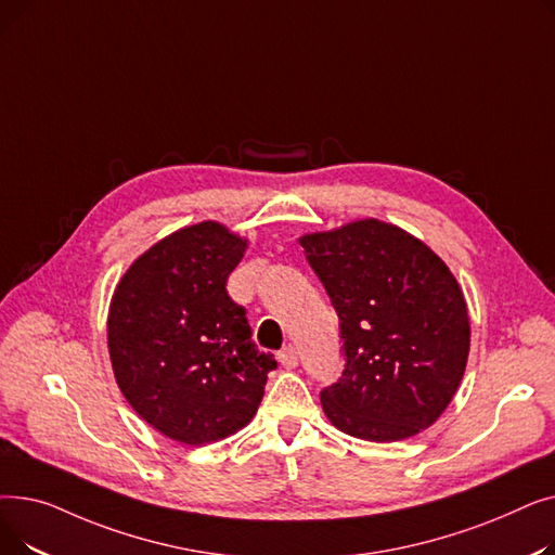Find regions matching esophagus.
<instances>
[{
    "instance_id": "1",
    "label": "esophagus",
    "mask_w": 555,
    "mask_h": 555,
    "mask_svg": "<svg viewBox=\"0 0 555 555\" xmlns=\"http://www.w3.org/2000/svg\"><path fill=\"white\" fill-rule=\"evenodd\" d=\"M279 362L285 366V369H295L299 364V351L295 346H285L279 351Z\"/></svg>"
}]
</instances>
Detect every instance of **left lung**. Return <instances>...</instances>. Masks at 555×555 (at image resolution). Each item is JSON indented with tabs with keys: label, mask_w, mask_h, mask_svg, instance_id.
<instances>
[{
	"label": "left lung",
	"mask_w": 555,
	"mask_h": 555,
	"mask_svg": "<svg viewBox=\"0 0 555 555\" xmlns=\"http://www.w3.org/2000/svg\"><path fill=\"white\" fill-rule=\"evenodd\" d=\"M299 243L339 317L344 369L319 393L331 423L375 443L427 429L470 351L468 306L446 262L373 218Z\"/></svg>",
	"instance_id": "1"
}]
</instances>
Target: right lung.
<instances>
[{"instance_id":"obj_1","label":"right lung","mask_w":555,"mask_h":555,"mask_svg":"<svg viewBox=\"0 0 555 555\" xmlns=\"http://www.w3.org/2000/svg\"><path fill=\"white\" fill-rule=\"evenodd\" d=\"M245 247L227 227L199 222L141 254L114 289L107 346L116 383L172 441L202 446L245 427L276 369L227 293Z\"/></svg>"}]
</instances>
